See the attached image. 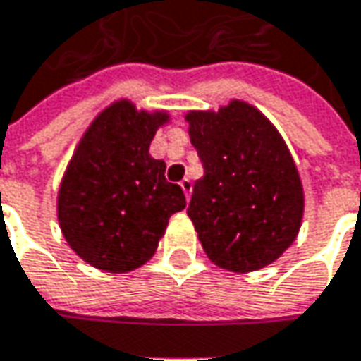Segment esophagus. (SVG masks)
Here are the masks:
<instances>
[{"label": "esophagus", "mask_w": 361, "mask_h": 361, "mask_svg": "<svg viewBox=\"0 0 361 361\" xmlns=\"http://www.w3.org/2000/svg\"><path fill=\"white\" fill-rule=\"evenodd\" d=\"M180 188L185 190L187 199H190V192H192V180H190V178H183V180H180Z\"/></svg>", "instance_id": "obj_1"}]
</instances>
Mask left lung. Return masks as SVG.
I'll list each match as a JSON object with an SVG mask.
<instances>
[{
    "label": "left lung",
    "instance_id": "1",
    "mask_svg": "<svg viewBox=\"0 0 361 361\" xmlns=\"http://www.w3.org/2000/svg\"><path fill=\"white\" fill-rule=\"evenodd\" d=\"M187 122L204 169L187 215L204 253L227 271L263 269L301 227L303 188L289 148L269 120L241 100L219 112H188Z\"/></svg>",
    "mask_w": 361,
    "mask_h": 361
}]
</instances>
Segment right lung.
<instances>
[{"instance_id":"add662e5","label":"right lung","mask_w":361,"mask_h":361,"mask_svg":"<svg viewBox=\"0 0 361 361\" xmlns=\"http://www.w3.org/2000/svg\"><path fill=\"white\" fill-rule=\"evenodd\" d=\"M166 112L118 100L82 136L63 174L58 221L68 245L92 267L126 273L154 255L185 192L164 178V160L148 154Z\"/></svg>"}]
</instances>
